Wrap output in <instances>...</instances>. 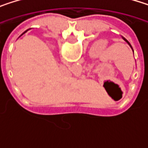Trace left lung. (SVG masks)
I'll return each mask as SVG.
<instances>
[{
    "label": "left lung",
    "instance_id": "obj_1",
    "mask_svg": "<svg viewBox=\"0 0 148 148\" xmlns=\"http://www.w3.org/2000/svg\"><path fill=\"white\" fill-rule=\"evenodd\" d=\"M122 38H123V40H124V41H125V42H126V43L128 44V45H130V48H131V49H132V50H133V48H132V46H131V45L130 44V42H129V41H128V40H127V39H126L125 38H123V36H122ZM133 52H134V50H133Z\"/></svg>",
    "mask_w": 148,
    "mask_h": 148
}]
</instances>
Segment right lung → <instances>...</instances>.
<instances>
[{
	"label": "right lung",
	"mask_w": 148,
	"mask_h": 148,
	"mask_svg": "<svg viewBox=\"0 0 148 148\" xmlns=\"http://www.w3.org/2000/svg\"><path fill=\"white\" fill-rule=\"evenodd\" d=\"M29 30H30V29H28V30H26V31H25V32H23V33H22V34H21V35H20V36H22V35H23V34H25V32H27V31H29ZM20 36H19V37H20Z\"/></svg>",
	"instance_id": "obj_1"
}]
</instances>
